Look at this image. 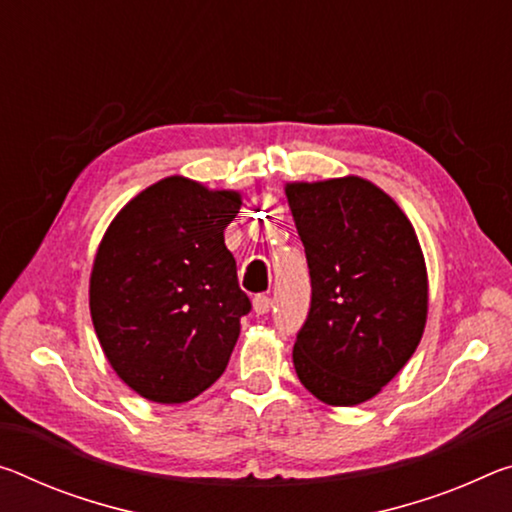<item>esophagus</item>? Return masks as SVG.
Listing matches in <instances>:
<instances>
[{"label":"esophagus","instance_id":"esophagus-1","mask_svg":"<svg viewBox=\"0 0 512 512\" xmlns=\"http://www.w3.org/2000/svg\"><path fill=\"white\" fill-rule=\"evenodd\" d=\"M253 310H255L257 316L269 314V310H271V298L266 296V294H257V296L253 298Z\"/></svg>","mask_w":512,"mask_h":512}]
</instances>
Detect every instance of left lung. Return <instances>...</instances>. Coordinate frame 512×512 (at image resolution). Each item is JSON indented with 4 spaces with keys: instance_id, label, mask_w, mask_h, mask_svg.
I'll use <instances>...</instances> for the list:
<instances>
[{
    "instance_id": "obj_1",
    "label": "left lung",
    "mask_w": 512,
    "mask_h": 512,
    "mask_svg": "<svg viewBox=\"0 0 512 512\" xmlns=\"http://www.w3.org/2000/svg\"><path fill=\"white\" fill-rule=\"evenodd\" d=\"M285 193L312 278L296 373L319 401L360 405L405 367L424 335L428 275L415 227L358 175L287 182Z\"/></svg>"
}]
</instances>
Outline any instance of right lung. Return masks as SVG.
<instances>
[{
	"mask_svg": "<svg viewBox=\"0 0 512 512\" xmlns=\"http://www.w3.org/2000/svg\"><path fill=\"white\" fill-rule=\"evenodd\" d=\"M239 209V191L170 175L129 200L104 232L91 319L111 369L143 399H196L230 362L250 312L223 237Z\"/></svg>",
	"mask_w": 512,
	"mask_h": 512,
	"instance_id": "add662e5",
	"label": "right lung"
}]
</instances>
